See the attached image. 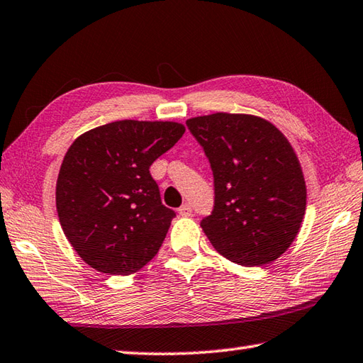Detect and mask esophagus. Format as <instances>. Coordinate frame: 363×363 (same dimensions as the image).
Here are the masks:
<instances>
[{"label":"esophagus","instance_id":"1","mask_svg":"<svg viewBox=\"0 0 363 363\" xmlns=\"http://www.w3.org/2000/svg\"><path fill=\"white\" fill-rule=\"evenodd\" d=\"M191 212H194V209H191V206L190 204H182L181 208H179V216H182V217H189V216H191Z\"/></svg>","mask_w":363,"mask_h":363}]
</instances>
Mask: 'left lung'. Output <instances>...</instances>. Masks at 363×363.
Instances as JSON below:
<instances>
[{
	"label": "left lung",
	"instance_id": "obj_1",
	"mask_svg": "<svg viewBox=\"0 0 363 363\" xmlns=\"http://www.w3.org/2000/svg\"><path fill=\"white\" fill-rule=\"evenodd\" d=\"M214 174V209L201 228L236 264H271L293 244L307 206L299 159L285 135L253 115L187 119Z\"/></svg>",
	"mask_w": 363,
	"mask_h": 363
}]
</instances>
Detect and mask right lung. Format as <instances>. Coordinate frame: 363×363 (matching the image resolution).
Instances as JSON below:
<instances>
[{"label":"right lung","mask_w":363,"mask_h":363,"mask_svg":"<svg viewBox=\"0 0 363 363\" xmlns=\"http://www.w3.org/2000/svg\"><path fill=\"white\" fill-rule=\"evenodd\" d=\"M186 127L172 121H115L80 135L56 181L61 228L78 257L99 272L129 275L165 239L173 209L149 173Z\"/></svg>","instance_id":"right-lung-1"}]
</instances>
